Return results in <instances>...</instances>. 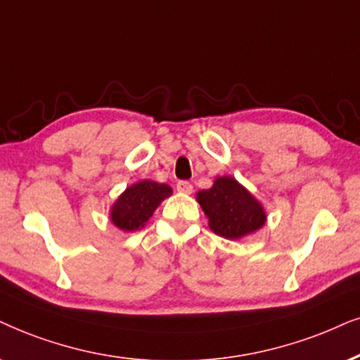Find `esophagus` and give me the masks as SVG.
<instances>
[{"label":"esophagus","mask_w":360,"mask_h":360,"mask_svg":"<svg viewBox=\"0 0 360 360\" xmlns=\"http://www.w3.org/2000/svg\"><path fill=\"white\" fill-rule=\"evenodd\" d=\"M176 188H177V191H179V193H183V194L193 193V184L188 183V181H179V183L176 184Z\"/></svg>","instance_id":"esophagus-1"}]
</instances>
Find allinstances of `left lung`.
<instances>
[{
    "mask_svg": "<svg viewBox=\"0 0 360 360\" xmlns=\"http://www.w3.org/2000/svg\"><path fill=\"white\" fill-rule=\"evenodd\" d=\"M209 221V229L221 238L238 240L266 224V209L251 191L233 176H217L209 189L195 194Z\"/></svg>",
    "mask_w": 360,
    "mask_h": 360,
    "instance_id": "left-lung-1",
    "label": "left lung"
}]
</instances>
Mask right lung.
Listing matches in <instances>:
<instances>
[{
    "label": "right lung",
    "instance_id": "right-lung-1",
    "mask_svg": "<svg viewBox=\"0 0 360 360\" xmlns=\"http://www.w3.org/2000/svg\"><path fill=\"white\" fill-rule=\"evenodd\" d=\"M172 194L165 183L143 179L127 186L109 207V221L124 233H134L148 224L159 204Z\"/></svg>",
    "mask_w": 360,
    "mask_h": 360
}]
</instances>
